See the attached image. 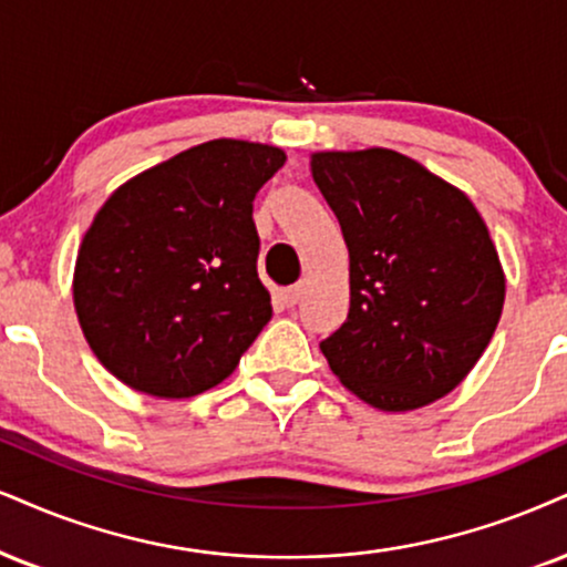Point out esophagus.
Wrapping results in <instances>:
<instances>
[{
    "instance_id": "34e87169",
    "label": "esophagus",
    "mask_w": 567,
    "mask_h": 567,
    "mask_svg": "<svg viewBox=\"0 0 567 567\" xmlns=\"http://www.w3.org/2000/svg\"><path fill=\"white\" fill-rule=\"evenodd\" d=\"M305 289H307V284H305V281H299V284H295V286H289V289H284V291H281L284 305H286V307H295V305H299V299L305 297Z\"/></svg>"
}]
</instances>
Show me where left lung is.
Listing matches in <instances>:
<instances>
[{
	"label": "left lung",
	"mask_w": 567,
	"mask_h": 567,
	"mask_svg": "<svg viewBox=\"0 0 567 567\" xmlns=\"http://www.w3.org/2000/svg\"><path fill=\"white\" fill-rule=\"evenodd\" d=\"M312 178L349 249V316L320 341L362 402L423 408L471 373L499 323L505 272L460 188L391 150L318 152Z\"/></svg>",
	"instance_id": "obj_1"
}]
</instances>
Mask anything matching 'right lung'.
Returning <instances> with one entry per match:
<instances>
[{
	"instance_id": "obj_1",
	"label": "right lung",
	"mask_w": 567,
	"mask_h": 567,
	"mask_svg": "<svg viewBox=\"0 0 567 567\" xmlns=\"http://www.w3.org/2000/svg\"><path fill=\"white\" fill-rule=\"evenodd\" d=\"M278 146L215 138L104 202L75 260L73 302L117 381L165 400L218 386L272 316L251 202Z\"/></svg>"
}]
</instances>
